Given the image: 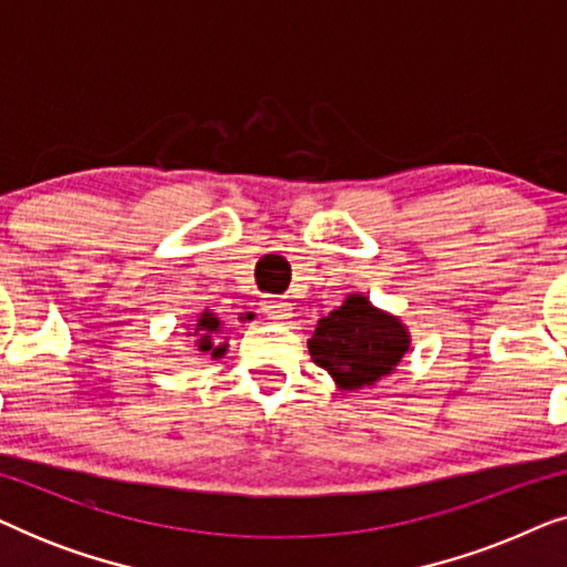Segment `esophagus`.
I'll use <instances>...</instances> for the list:
<instances>
[{
    "mask_svg": "<svg viewBox=\"0 0 567 567\" xmlns=\"http://www.w3.org/2000/svg\"><path fill=\"white\" fill-rule=\"evenodd\" d=\"M262 309H266V312L270 315V320H276V322L291 320V305L284 299H266L262 301Z\"/></svg>",
    "mask_w": 567,
    "mask_h": 567,
    "instance_id": "1",
    "label": "esophagus"
}]
</instances>
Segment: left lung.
Listing matches in <instances>:
<instances>
[{
    "label": "left lung",
    "mask_w": 567,
    "mask_h": 567,
    "mask_svg": "<svg viewBox=\"0 0 567 567\" xmlns=\"http://www.w3.org/2000/svg\"><path fill=\"white\" fill-rule=\"evenodd\" d=\"M309 355L336 379L340 390H361L392 374L410 348L398 317L377 309L367 297L351 293L343 305L317 322Z\"/></svg>",
    "instance_id": "left-lung-1"
}]
</instances>
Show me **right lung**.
<instances>
[{
  "mask_svg": "<svg viewBox=\"0 0 567 567\" xmlns=\"http://www.w3.org/2000/svg\"><path fill=\"white\" fill-rule=\"evenodd\" d=\"M219 328H221L219 317L208 312V309L198 317L193 336H196V346L200 353H212L214 359H219V355H224V351H227V343H219V336H221Z\"/></svg>",
  "mask_w": 567,
  "mask_h": 567,
  "instance_id": "add662e5",
  "label": "right lung"
}]
</instances>
